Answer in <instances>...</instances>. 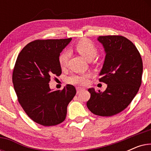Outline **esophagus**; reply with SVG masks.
Listing matches in <instances>:
<instances>
[{
	"instance_id": "1",
	"label": "esophagus",
	"mask_w": 151,
	"mask_h": 151,
	"mask_svg": "<svg viewBox=\"0 0 151 151\" xmlns=\"http://www.w3.org/2000/svg\"><path fill=\"white\" fill-rule=\"evenodd\" d=\"M76 90H77V93H79L80 91L84 90V88H82L81 87H76Z\"/></svg>"
}]
</instances>
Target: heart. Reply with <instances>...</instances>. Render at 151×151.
Segmentation results:
<instances>
[{
	"label": "heart",
	"mask_w": 151,
	"mask_h": 151,
	"mask_svg": "<svg viewBox=\"0 0 151 151\" xmlns=\"http://www.w3.org/2000/svg\"><path fill=\"white\" fill-rule=\"evenodd\" d=\"M75 48L78 52L81 54L87 60H91L98 53V49L91 41L88 39H82L76 43ZM69 53L68 51H63L58 57L59 65L60 67L64 68L67 66ZM89 76L88 74L82 75H72L68 78V82L72 84L84 85L88 81Z\"/></svg>",
	"instance_id": "1"
}]
</instances>
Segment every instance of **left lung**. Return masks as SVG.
<instances>
[{
	"mask_svg": "<svg viewBox=\"0 0 151 151\" xmlns=\"http://www.w3.org/2000/svg\"><path fill=\"white\" fill-rule=\"evenodd\" d=\"M106 56L99 81L107 84L104 92L88 88L86 106L93 114L112 116L127 108L142 84L143 63L135 45L122 36H99Z\"/></svg>",
	"mask_w": 151,
	"mask_h": 151,
	"instance_id": "obj_1",
	"label": "left lung"
}]
</instances>
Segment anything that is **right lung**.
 <instances>
[{"label": "right lung", "mask_w": 151, "mask_h": 151, "mask_svg": "<svg viewBox=\"0 0 151 151\" xmlns=\"http://www.w3.org/2000/svg\"><path fill=\"white\" fill-rule=\"evenodd\" d=\"M71 40L67 39L36 40L20 51L14 66L12 82L20 106L35 122L49 127L63 122L76 88L67 84L63 90L51 91L49 82L59 76L62 69L58 57Z\"/></svg>", "instance_id": "obj_1"}]
</instances>
